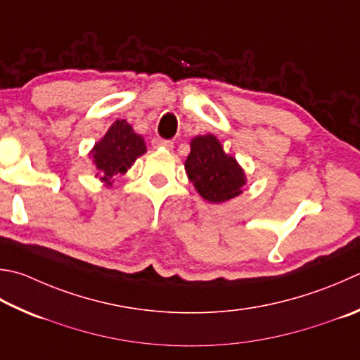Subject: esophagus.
<instances>
[{"label":"esophagus","mask_w":360,"mask_h":360,"mask_svg":"<svg viewBox=\"0 0 360 360\" xmlns=\"http://www.w3.org/2000/svg\"><path fill=\"white\" fill-rule=\"evenodd\" d=\"M153 148L154 149H167V151H172L173 141L163 140V139H160V136H155V139L153 140Z\"/></svg>","instance_id":"34e87169"}]
</instances>
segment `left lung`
Listing matches in <instances>:
<instances>
[{"mask_svg": "<svg viewBox=\"0 0 360 360\" xmlns=\"http://www.w3.org/2000/svg\"><path fill=\"white\" fill-rule=\"evenodd\" d=\"M186 173L197 192L209 202H224L243 193L245 173L233 155L224 151L217 136L198 135L191 141Z\"/></svg>", "mask_w": 360, "mask_h": 360, "instance_id": "8db88e82", "label": "left lung"}]
</instances>
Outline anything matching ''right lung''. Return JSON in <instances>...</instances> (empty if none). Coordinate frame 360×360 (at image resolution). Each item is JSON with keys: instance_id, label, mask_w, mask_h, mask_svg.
<instances>
[{"instance_id": "right-lung-1", "label": "right lung", "mask_w": 360, "mask_h": 360, "mask_svg": "<svg viewBox=\"0 0 360 360\" xmlns=\"http://www.w3.org/2000/svg\"><path fill=\"white\" fill-rule=\"evenodd\" d=\"M145 153L146 145L143 136L135 134L126 120H116L103 139L91 149L89 155L97 169L96 176L110 187L115 176L126 173Z\"/></svg>"}]
</instances>
